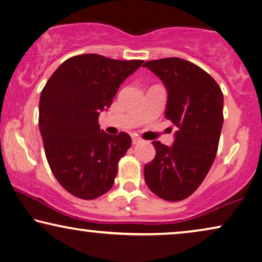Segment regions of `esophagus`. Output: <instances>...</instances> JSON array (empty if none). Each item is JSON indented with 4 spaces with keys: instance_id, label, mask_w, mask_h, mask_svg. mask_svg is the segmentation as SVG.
Masks as SVG:
<instances>
[{
    "instance_id": "1",
    "label": "esophagus",
    "mask_w": 262,
    "mask_h": 262,
    "mask_svg": "<svg viewBox=\"0 0 262 262\" xmlns=\"http://www.w3.org/2000/svg\"><path fill=\"white\" fill-rule=\"evenodd\" d=\"M132 142H133V145H138V143L142 142V139L139 138V136H133Z\"/></svg>"
}]
</instances>
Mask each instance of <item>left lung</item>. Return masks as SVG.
Wrapping results in <instances>:
<instances>
[{
    "instance_id": "left-lung-1",
    "label": "left lung",
    "mask_w": 262,
    "mask_h": 262,
    "mask_svg": "<svg viewBox=\"0 0 262 262\" xmlns=\"http://www.w3.org/2000/svg\"><path fill=\"white\" fill-rule=\"evenodd\" d=\"M143 66L166 86L165 116L177 127L171 147L153 141L157 153L145 165V180L158 197L178 202L198 189L215 160L223 126V94L209 73L185 59H158Z\"/></svg>"
}]
</instances>
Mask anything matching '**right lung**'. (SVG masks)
I'll list each match as a JSON object with an SVG mask.
<instances>
[{
	"mask_svg": "<svg viewBox=\"0 0 262 262\" xmlns=\"http://www.w3.org/2000/svg\"><path fill=\"white\" fill-rule=\"evenodd\" d=\"M143 60L80 54L65 60L43 86L39 128L51 171L73 196L95 200L112 189L117 165L132 145L127 133L101 130L99 113Z\"/></svg>",
	"mask_w": 262,
	"mask_h": 262,
	"instance_id": "1",
	"label": "right lung"
}]
</instances>
